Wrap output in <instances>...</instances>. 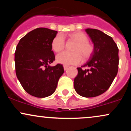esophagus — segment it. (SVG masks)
<instances>
[{
  "instance_id": "34e87169",
  "label": "esophagus",
  "mask_w": 131,
  "mask_h": 131,
  "mask_svg": "<svg viewBox=\"0 0 131 131\" xmlns=\"http://www.w3.org/2000/svg\"><path fill=\"white\" fill-rule=\"evenodd\" d=\"M63 68H64V70L66 71V70H68V66H67V65H64Z\"/></svg>"
}]
</instances>
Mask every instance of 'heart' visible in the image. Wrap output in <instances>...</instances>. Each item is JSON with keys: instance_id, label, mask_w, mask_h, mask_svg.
I'll return each mask as SVG.
<instances>
[{"instance_id": "b5f03b06", "label": "heart", "mask_w": 131, "mask_h": 131, "mask_svg": "<svg viewBox=\"0 0 131 131\" xmlns=\"http://www.w3.org/2000/svg\"><path fill=\"white\" fill-rule=\"evenodd\" d=\"M71 39L77 42L73 51L74 52H64L58 54L56 57L57 63L64 65L77 64L81 63L83 56L85 59L89 58L93 53L94 47L88 41V37L83 32H74L70 34ZM65 40L63 35L59 34L53 39L51 43L54 52H59L64 49Z\"/></svg>"}]
</instances>
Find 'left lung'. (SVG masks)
<instances>
[{"instance_id": "obj_1", "label": "left lung", "mask_w": 131, "mask_h": 131, "mask_svg": "<svg viewBox=\"0 0 131 131\" xmlns=\"http://www.w3.org/2000/svg\"><path fill=\"white\" fill-rule=\"evenodd\" d=\"M85 32L94 43L91 58L82 67L78 68L74 87L84 97L100 95L108 89L117 75L119 50L112 37L100 30L88 28Z\"/></svg>"}]
</instances>
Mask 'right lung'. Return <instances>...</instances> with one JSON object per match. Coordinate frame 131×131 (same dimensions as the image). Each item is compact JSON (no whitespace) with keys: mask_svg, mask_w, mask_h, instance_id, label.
I'll use <instances>...</instances> for the list:
<instances>
[{"mask_svg":"<svg viewBox=\"0 0 131 131\" xmlns=\"http://www.w3.org/2000/svg\"><path fill=\"white\" fill-rule=\"evenodd\" d=\"M57 31L39 28L30 31L19 40L15 53L16 74L26 92L44 98L55 92L63 74L61 64L51 67L55 60L51 43Z\"/></svg>","mask_w":131,"mask_h":131,"instance_id":"right-lung-1","label":"right lung"}]
</instances>
